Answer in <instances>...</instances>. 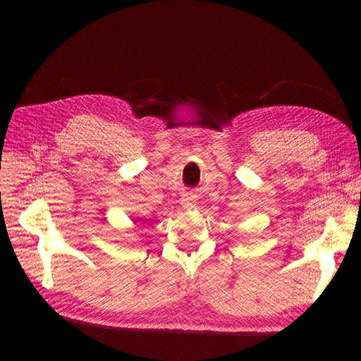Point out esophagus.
<instances>
[{
  "label": "esophagus",
  "instance_id": "obj_1",
  "mask_svg": "<svg viewBox=\"0 0 361 361\" xmlns=\"http://www.w3.org/2000/svg\"><path fill=\"white\" fill-rule=\"evenodd\" d=\"M181 205L185 207L186 209H191L195 205V202H194L192 197H185V199H183V202H181Z\"/></svg>",
  "mask_w": 361,
  "mask_h": 361
}]
</instances>
